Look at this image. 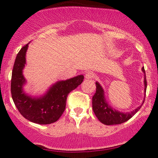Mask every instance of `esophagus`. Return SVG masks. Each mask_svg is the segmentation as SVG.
<instances>
[{
    "mask_svg": "<svg viewBox=\"0 0 158 158\" xmlns=\"http://www.w3.org/2000/svg\"><path fill=\"white\" fill-rule=\"evenodd\" d=\"M94 78H95V74L93 72H87L86 74H85V79H88V80H92Z\"/></svg>",
    "mask_w": 158,
    "mask_h": 158,
    "instance_id": "34e87169",
    "label": "esophagus"
}]
</instances>
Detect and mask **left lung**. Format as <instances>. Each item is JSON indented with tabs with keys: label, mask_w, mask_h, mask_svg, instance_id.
Returning a JSON list of instances; mask_svg holds the SVG:
<instances>
[{
	"label": "left lung",
	"mask_w": 158,
	"mask_h": 158,
	"mask_svg": "<svg viewBox=\"0 0 158 158\" xmlns=\"http://www.w3.org/2000/svg\"><path fill=\"white\" fill-rule=\"evenodd\" d=\"M142 71L144 73L143 82H144V95L146 97L147 82H146V72H145L144 68H142ZM96 86H97V90H96V93L92 98V107H93L94 112L97 119L103 124L107 125V126L121 124V123L128 121L140 109L141 106H143V102H144L145 97L143 99L142 104L132 111L126 112V113L119 111V110L112 108L106 101L105 91L103 90L102 85L98 81H96Z\"/></svg>",
	"instance_id": "obj_1"
}]
</instances>
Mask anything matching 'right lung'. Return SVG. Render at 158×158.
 <instances>
[{
    "label": "right lung",
    "instance_id": "1",
    "mask_svg": "<svg viewBox=\"0 0 158 158\" xmlns=\"http://www.w3.org/2000/svg\"><path fill=\"white\" fill-rule=\"evenodd\" d=\"M28 46L29 43L21 49L16 56L11 80L12 97L16 108L24 118L38 124H50L60 118L65 109L68 95L82 82L84 76L56 81L40 97L27 94L23 90L27 80L23 70L27 63Z\"/></svg>",
    "mask_w": 158,
    "mask_h": 158
}]
</instances>
